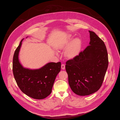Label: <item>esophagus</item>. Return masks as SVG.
Masks as SVG:
<instances>
[{
	"instance_id": "1",
	"label": "esophagus",
	"mask_w": 120,
	"mask_h": 120,
	"mask_svg": "<svg viewBox=\"0 0 120 120\" xmlns=\"http://www.w3.org/2000/svg\"><path fill=\"white\" fill-rule=\"evenodd\" d=\"M61 68H62L63 70L65 69V65L64 64H62L61 65Z\"/></svg>"
}]
</instances>
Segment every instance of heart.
<instances>
[{
	"mask_svg": "<svg viewBox=\"0 0 120 120\" xmlns=\"http://www.w3.org/2000/svg\"><path fill=\"white\" fill-rule=\"evenodd\" d=\"M71 35H68L66 40L61 46L63 49H66L65 52V56L69 59H74L77 57L81 51L82 41L78 38L73 40Z\"/></svg>",
	"mask_w": 120,
	"mask_h": 120,
	"instance_id": "1",
	"label": "heart"
}]
</instances>
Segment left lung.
<instances>
[{
  "label": "left lung",
  "instance_id": "1",
  "mask_svg": "<svg viewBox=\"0 0 120 120\" xmlns=\"http://www.w3.org/2000/svg\"><path fill=\"white\" fill-rule=\"evenodd\" d=\"M89 32V45L65 65L70 87L80 96L91 94L100 88L108 66L105 43L94 32Z\"/></svg>",
  "mask_w": 120,
  "mask_h": 120
}]
</instances>
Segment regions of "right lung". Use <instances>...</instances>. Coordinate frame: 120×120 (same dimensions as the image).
Instances as JSON below:
<instances>
[{
  "label": "right lung",
  "instance_id": "obj_1",
  "mask_svg": "<svg viewBox=\"0 0 120 120\" xmlns=\"http://www.w3.org/2000/svg\"><path fill=\"white\" fill-rule=\"evenodd\" d=\"M23 39L13 56V72L15 79L20 89L26 95L35 99H44L52 92L56 78L61 70V62L48 63L38 69L23 67L19 59Z\"/></svg>",
  "mask_w": 120,
  "mask_h": 120
}]
</instances>
